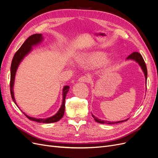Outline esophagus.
<instances>
[{
	"label": "esophagus",
	"mask_w": 158,
	"mask_h": 158,
	"mask_svg": "<svg viewBox=\"0 0 158 158\" xmlns=\"http://www.w3.org/2000/svg\"><path fill=\"white\" fill-rule=\"evenodd\" d=\"M79 81L80 82H84V83H88L90 82V78L89 76H82V77L79 78Z\"/></svg>",
	"instance_id": "1"
}]
</instances>
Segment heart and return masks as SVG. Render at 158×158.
Segmentation results:
<instances>
[{"instance_id":"b5f03b06","label":"heart","mask_w":158,"mask_h":158,"mask_svg":"<svg viewBox=\"0 0 158 158\" xmlns=\"http://www.w3.org/2000/svg\"><path fill=\"white\" fill-rule=\"evenodd\" d=\"M107 59L106 53L103 52H94L92 53L84 55L78 63L82 66L89 67H96L103 65Z\"/></svg>"}]
</instances>
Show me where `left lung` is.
Segmentation results:
<instances>
[{"mask_svg":"<svg viewBox=\"0 0 158 158\" xmlns=\"http://www.w3.org/2000/svg\"><path fill=\"white\" fill-rule=\"evenodd\" d=\"M127 59H131V60H135L136 63H138V64H139L140 66V67L143 71V73H144V76H145V79H146V83L147 82V76H148V71H147V68H146V65L145 64V62L144 60V59H143L142 55L139 53V52H132V54H131L130 55H129ZM92 117L94 118V120L99 123H101V124H117V123H122V122H124V121H127L128 119H126V120H124V121H117V122H109V121H103V120H101V119H99L98 118L95 117L94 115H93L92 114Z\"/></svg>","mask_w":158,"mask_h":158,"instance_id":"1","label":"left lung"}]
</instances>
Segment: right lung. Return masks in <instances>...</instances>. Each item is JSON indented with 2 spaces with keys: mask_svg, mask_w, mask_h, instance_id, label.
Here are the masks:
<instances>
[{
  "mask_svg": "<svg viewBox=\"0 0 158 158\" xmlns=\"http://www.w3.org/2000/svg\"><path fill=\"white\" fill-rule=\"evenodd\" d=\"M42 34L41 33H36V34H33L30 36L25 41V42L22 45L21 47L19 49L15 55H14V57L12 60L11 63V67H10V94L11 97L14 102L15 103L16 105V102L15 98H14V79H15V76L17 69L18 67L19 64L21 63V61L29 53V52L32 50V46L36 45L39 44L43 41ZM70 87L69 85H65L63 89V103H62L61 107L60 109L58 111L55 115L52 117L47 118H36L27 116L24 113L23 114L30 119L31 121H36L37 123H55L59 121L60 119L63 117L64 109H65V98L66 96V94L68 93L69 89Z\"/></svg>",
  "mask_w": 158,
  "mask_h": 158,
  "instance_id": "obj_1",
  "label": "right lung"
}]
</instances>
